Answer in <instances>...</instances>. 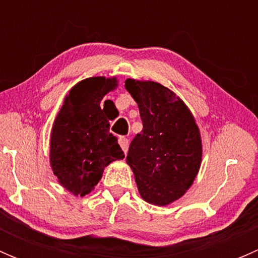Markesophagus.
Segmentation results:
<instances>
[{
	"mask_svg": "<svg viewBox=\"0 0 258 258\" xmlns=\"http://www.w3.org/2000/svg\"><path fill=\"white\" fill-rule=\"evenodd\" d=\"M118 144H119V146H121L122 151H123L124 153H127V151H128V146H130L128 140H127L124 136H119Z\"/></svg>",
	"mask_w": 258,
	"mask_h": 258,
	"instance_id": "esophagus-1",
	"label": "esophagus"
}]
</instances>
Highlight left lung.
I'll return each mask as SVG.
<instances>
[{"label":"left lung","mask_w":258,"mask_h":258,"mask_svg":"<svg viewBox=\"0 0 258 258\" xmlns=\"http://www.w3.org/2000/svg\"><path fill=\"white\" fill-rule=\"evenodd\" d=\"M124 87L139 105L144 124L130 145L126 161L142 199L166 206L183 196L199 173V126L183 101L161 83L127 79Z\"/></svg>","instance_id":"1"}]
</instances>
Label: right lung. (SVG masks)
Returning a JSON list of instances; mask_svg holds the SVG:
<instances>
[{
	"instance_id": "1",
	"label": "right lung",
	"mask_w": 258,
	"mask_h": 258,
	"mask_svg": "<svg viewBox=\"0 0 258 258\" xmlns=\"http://www.w3.org/2000/svg\"><path fill=\"white\" fill-rule=\"evenodd\" d=\"M116 87V77L80 81L70 90L54 118L49 162L59 184L75 196L90 194L106 166L124 157L100 107L105 95Z\"/></svg>"
}]
</instances>
